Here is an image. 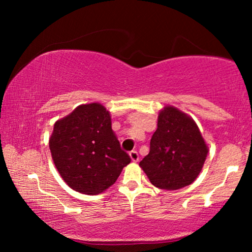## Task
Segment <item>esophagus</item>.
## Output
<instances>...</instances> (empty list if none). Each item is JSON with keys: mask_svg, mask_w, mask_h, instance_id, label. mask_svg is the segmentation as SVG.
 Segmentation results:
<instances>
[{"mask_svg": "<svg viewBox=\"0 0 252 252\" xmlns=\"http://www.w3.org/2000/svg\"><path fill=\"white\" fill-rule=\"evenodd\" d=\"M129 157L130 159H132L134 163H136V161H139V154H137V151L135 150H132L129 153Z\"/></svg>", "mask_w": 252, "mask_h": 252, "instance_id": "obj_1", "label": "esophagus"}]
</instances>
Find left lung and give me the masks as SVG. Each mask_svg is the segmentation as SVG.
Instances as JSON below:
<instances>
[{
    "instance_id": "left-lung-1",
    "label": "left lung",
    "mask_w": 252,
    "mask_h": 252,
    "mask_svg": "<svg viewBox=\"0 0 252 252\" xmlns=\"http://www.w3.org/2000/svg\"><path fill=\"white\" fill-rule=\"evenodd\" d=\"M206 155L208 147L194 120L166 106L159 112L149 154L140 166L157 188L177 190L198 177Z\"/></svg>"
}]
</instances>
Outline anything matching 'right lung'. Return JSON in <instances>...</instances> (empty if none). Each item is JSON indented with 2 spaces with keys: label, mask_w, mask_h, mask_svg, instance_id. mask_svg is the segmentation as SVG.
Here are the masks:
<instances>
[{
  "label": "right lung",
  "mask_w": 252,
  "mask_h": 252,
  "mask_svg": "<svg viewBox=\"0 0 252 252\" xmlns=\"http://www.w3.org/2000/svg\"><path fill=\"white\" fill-rule=\"evenodd\" d=\"M55 166L73 190L97 195L115 184L130 157L120 147L104 106H78L55 123L49 140Z\"/></svg>",
  "instance_id": "right-lung-1"
}]
</instances>
